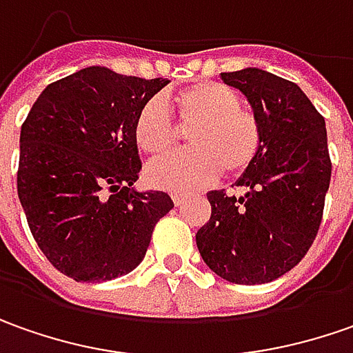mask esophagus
<instances>
[{"instance_id":"34e87169","label":"esophagus","mask_w":353,"mask_h":353,"mask_svg":"<svg viewBox=\"0 0 353 353\" xmlns=\"http://www.w3.org/2000/svg\"><path fill=\"white\" fill-rule=\"evenodd\" d=\"M172 199H174V205H176V207H181V205L189 199V195H183V193H174V195H172Z\"/></svg>"}]
</instances>
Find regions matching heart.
Masks as SVG:
<instances>
[{
  "label": "heart",
  "mask_w": 353,
  "mask_h": 353,
  "mask_svg": "<svg viewBox=\"0 0 353 353\" xmlns=\"http://www.w3.org/2000/svg\"><path fill=\"white\" fill-rule=\"evenodd\" d=\"M236 90L219 81H197L165 99L142 105L132 137L140 152L163 156L176 143L179 131L192 130L189 153L148 164L144 176L156 189L188 193L211 183L225 170L230 176L248 172L261 150V128L252 111L242 109ZM176 115V130L167 113Z\"/></svg>",
  "instance_id": "heart-1"
}]
</instances>
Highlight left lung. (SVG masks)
<instances>
[{
  "mask_svg": "<svg viewBox=\"0 0 353 353\" xmlns=\"http://www.w3.org/2000/svg\"><path fill=\"white\" fill-rule=\"evenodd\" d=\"M261 128L258 160L238 177L244 193L209 191L211 219L195 234L203 261L238 285L270 283L314 242L330 185L326 125L297 83L260 68L223 72Z\"/></svg>",
  "mask_w": 353,
  "mask_h": 353,
  "instance_id": "8db88e82",
  "label": "left lung"
}]
</instances>
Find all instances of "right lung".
Listing matches in <instances>:
<instances>
[{"label": "right lung", "instance_id": "obj_1", "mask_svg": "<svg viewBox=\"0 0 353 353\" xmlns=\"http://www.w3.org/2000/svg\"><path fill=\"white\" fill-rule=\"evenodd\" d=\"M168 83L83 68L46 85L21 127V207L44 256L76 281L132 272L174 209L164 191L132 188L142 168L134 119Z\"/></svg>", "mask_w": 353, "mask_h": 353}]
</instances>
